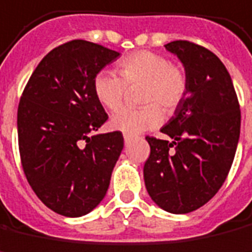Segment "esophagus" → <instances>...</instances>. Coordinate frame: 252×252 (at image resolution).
<instances>
[{"label": "esophagus", "instance_id": "esophagus-1", "mask_svg": "<svg viewBox=\"0 0 252 252\" xmlns=\"http://www.w3.org/2000/svg\"><path fill=\"white\" fill-rule=\"evenodd\" d=\"M123 138H125V144H129L130 140H131V137H130L129 134H125V136H123Z\"/></svg>", "mask_w": 252, "mask_h": 252}]
</instances>
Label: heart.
<instances>
[{
    "mask_svg": "<svg viewBox=\"0 0 252 252\" xmlns=\"http://www.w3.org/2000/svg\"><path fill=\"white\" fill-rule=\"evenodd\" d=\"M119 75L100 71L93 79L98 103L114 111L121 107L127 86L143 83L141 108H121L111 116L109 126L125 134H138L154 129L163 121V111L173 114L188 94L189 79L185 68L171 63L166 56L149 50H138L118 62Z\"/></svg>",
    "mask_w": 252,
    "mask_h": 252,
    "instance_id": "b5f03b06",
    "label": "heart"
}]
</instances>
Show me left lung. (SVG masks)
I'll return each instance as SVG.
<instances>
[{
	"label": "left lung",
	"mask_w": 252,
	"mask_h": 252,
	"mask_svg": "<svg viewBox=\"0 0 252 252\" xmlns=\"http://www.w3.org/2000/svg\"><path fill=\"white\" fill-rule=\"evenodd\" d=\"M188 74V94L162 127L173 141L147 136L144 181L152 200L173 214L204 206L225 182L240 136V104L226 67L190 41L164 45Z\"/></svg>",
	"instance_id": "left-lung-1"
}]
</instances>
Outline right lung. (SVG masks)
<instances>
[{
    "instance_id": "1",
    "label": "right lung",
    "mask_w": 252,
    "mask_h": 252,
    "mask_svg": "<svg viewBox=\"0 0 252 252\" xmlns=\"http://www.w3.org/2000/svg\"><path fill=\"white\" fill-rule=\"evenodd\" d=\"M119 52L72 39L36 65L17 107L19 152L39 200L64 217L90 213L104 199L123 149L121 131L93 134L108 115L93 79Z\"/></svg>"
}]
</instances>
